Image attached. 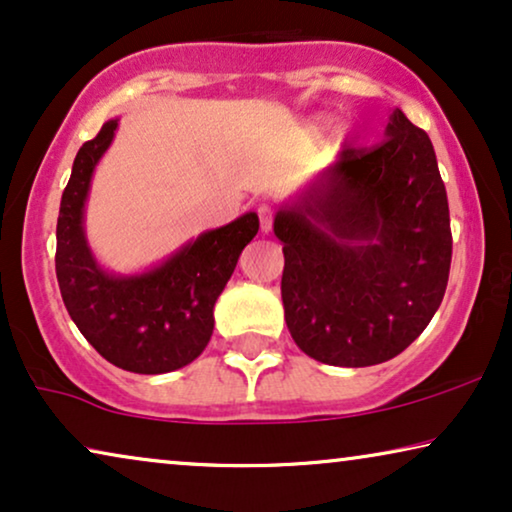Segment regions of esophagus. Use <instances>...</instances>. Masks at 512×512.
<instances>
[{"mask_svg": "<svg viewBox=\"0 0 512 512\" xmlns=\"http://www.w3.org/2000/svg\"><path fill=\"white\" fill-rule=\"evenodd\" d=\"M258 219H261V230L263 233H270L272 228V209L270 207H258Z\"/></svg>", "mask_w": 512, "mask_h": 512, "instance_id": "esophagus-1", "label": "esophagus"}]
</instances>
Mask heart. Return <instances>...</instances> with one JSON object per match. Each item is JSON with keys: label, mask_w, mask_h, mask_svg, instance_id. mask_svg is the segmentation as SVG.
<instances>
[{"label": "heart", "mask_w": 512, "mask_h": 512, "mask_svg": "<svg viewBox=\"0 0 512 512\" xmlns=\"http://www.w3.org/2000/svg\"><path fill=\"white\" fill-rule=\"evenodd\" d=\"M324 123H326V121H321V123H319V125H324Z\"/></svg>", "instance_id": "obj_1"}]
</instances>
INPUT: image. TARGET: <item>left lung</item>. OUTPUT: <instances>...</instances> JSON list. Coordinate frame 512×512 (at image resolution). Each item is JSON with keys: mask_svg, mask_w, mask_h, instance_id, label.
<instances>
[{"mask_svg": "<svg viewBox=\"0 0 512 512\" xmlns=\"http://www.w3.org/2000/svg\"><path fill=\"white\" fill-rule=\"evenodd\" d=\"M291 338L328 366L366 368L419 338L443 303L450 207L429 135L394 109L384 142L342 151L275 214Z\"/></svg>", "mask_w": 512, "mask_h": 512, "instance_id": "left-lung-1", "label": "left lung"}]
</instances>
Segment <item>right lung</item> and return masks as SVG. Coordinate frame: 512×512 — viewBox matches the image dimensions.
I'll return each mask as SVG.
<instances>
[{
    "instance_id": "add662e5",
    "label": "right lung",
    "mask_w": 512,
    "mask_h": 512,
    "mask_svg": "<svg viewBox=\"0 0 512 512\" xmlns=\"http://www.w3.org/2000/svg\"><path fill=\"white\" fill-rule=\"evenodd\" d=\"M116 130L118 118H109L76 153L60 200L55 275L69 317L104 359L139 375L172 373L198 359L212 338L216 298L256 237L258 214L205 230L151 268L107 270L90 249L86 202Z\"/></svg>"
}]
</instances>
